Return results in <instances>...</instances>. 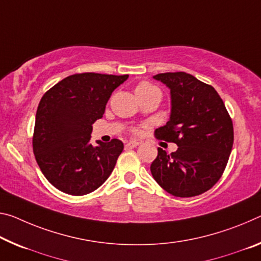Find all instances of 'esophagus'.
Returning <instances> with one entry per match:
<instances>
[{
  "label": "esophagus",
  "mask_w": 261,
  "mask_h": 261,
  "mask_svg": "<svg viewBox=\"0 0 261 261\" xmlns=\"http://www.w3.org/2000/svg\"><path fill=\"white\" fill-rule=\"evenodd\" d=\"M139 142H137V140H130V142H127L126 143V147L127 148H135V147H137L138 145H139Z\"/></svg>",
  "instance_id": "esophagus-1"
}]
</instances>
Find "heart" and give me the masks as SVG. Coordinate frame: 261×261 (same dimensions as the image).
Masks as SVG:
<instances>
[{"mask_svg":"<svg viewBox=\"0 0 261 261\" xmlns=\"http://www.w3.org/2000/svg\"><path fill=\"white\" fill-rule=\"evenodd\" d=\"M153 88H155V87L148 84V82H140V84L136 87V92H142V90H148Z\"/></svg>","mask_w":261,"mask_h":261,"instance_id":"1","label":"heart"}]
</instances>
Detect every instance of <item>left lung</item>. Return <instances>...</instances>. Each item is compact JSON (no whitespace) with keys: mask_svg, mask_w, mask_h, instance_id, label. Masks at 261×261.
Listing matches in <instances>:
<instances>
[{"mask_svg":"<svg viewBox=\"0 0 261 261\" xmlns=\"http://www.w3.org/2000/svg\"><path fill=\"white\" fill-rule=\"evenodd\" d=\"M171 89V117L154 131L175 143L171 154L158 147L151 173L161 188L177 197L206 192L221 179L233 145V125L213 86L185 72L153 76Z\"/></svg>","mask_w":261,"mask_h":261,"instance_id":"1","label":"left lung"}]
</instances>
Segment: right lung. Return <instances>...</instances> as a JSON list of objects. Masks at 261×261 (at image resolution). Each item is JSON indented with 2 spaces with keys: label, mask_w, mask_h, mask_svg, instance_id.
<instances>
[{
  "label": "right lung",
  "mask_w": 261,
  "mask_h": 261,
  "mask_svg": "<svg viewBox=\"0 0 261 261\" xmlns=\"http://www.w3.org/2000/svg\"><path fill=\"white\" fill-rule=\"evenodd\" d=\"M125 75L73 74L48 89L39 102L32 147L48 182L74 196L94 192L113 172L124 145L119 139L90 144L93 123L102 118L111 93Z\"/></svg>",
  "instance_id": "add662e5"
}]
</instances>
